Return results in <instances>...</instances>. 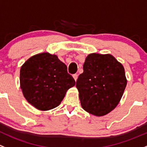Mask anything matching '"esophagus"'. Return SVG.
<instances>
[{"label":"esophagus","instance_id":"esophagus-1","mask_svg":"<svg viewBox=\"0 0 147 147\" xmlns=\"http://www.w3.org/2000/svg\"><path fill=\"white\" fill-rule=\"evenodd\" d=\"M73 78H74V79H75V81H77V80H78V74H74V75H73Z\"/></svg>","mask_w":147,"mask_h":147}]
</instances>
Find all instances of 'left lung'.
<instances>
[{"mask_svg": "<svg viewBox=\"0 0 147 147\" xmlns=\"http://www.w3.org/2000/svg\"><path fill=\"white\" fill-rule=\"evenodd\" d=\"M76 83L82 107L86 112L102 116L113 110L127 85L123 65L110 54L91 53Z\"/></svg>", "mask_w": 147, "mask_h": 147, "instance_id": "left-lung-1", "label": "left lung"}]
</instances>
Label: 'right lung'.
Returning a JSON list of instances; mask_svg holds the SVG:
<instances>
[{
    "label": "right lung",
    "instance_id": "add662e5",
    "mask_svg": "<svg viewBox=\"0 0 147 147\" xmlns=\"http://www.w3.org/2000/svg\"><path fill=\"white\" fill-rule=\"evenodd\" d=\"M75 81L57 55L37 54L20 69V87L29 103L41 111L57 107Z\"/></svg>",
    "mask_w": 147,
    "mask_h": 147
}]
</instances>
